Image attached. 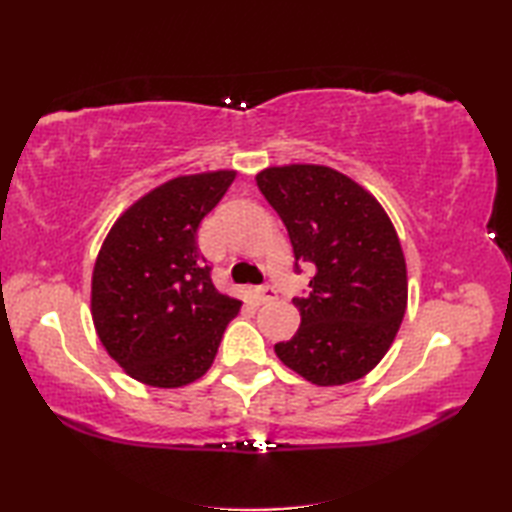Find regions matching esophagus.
Listing matches in <instances>:
<instances>
[{"label": "esophagus", "mask_w": 512, "mask_h": 512, "mask_svg": "<svg viewBox=\"0 0 512 512\" xmlns=\"http://www.w3.org/2000/svg\"><path fill=\"white\" fill-rule=\"evenodd\" d=\"M253 292H255V297H257V301H273V299H277V290H275V286H270V284H264V286H257V288H253Z\"/></svg>", "instance_id": "1"}]
</instances>
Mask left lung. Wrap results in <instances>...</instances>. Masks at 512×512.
<instances>
[{
  "mask_svg": "<svg viewBox=\"0 0 512 512\" xmlns=\"http://www.w3.org/2000/svg\"><path fill=\"white\" fill-rule=\"evenodd\" d=\"M257 187L284 222L295 273L314 270L292 303L301 325L279 361L314 385L363 378L394 343L407 310V266L394 224L363 187L319 165L270 167Z\"/></svg>",
  "mask_w": 512,
  "mask_h": 512,
  "instance_id": "8db88e82",
  "label": "left lung"
}]
</instances>
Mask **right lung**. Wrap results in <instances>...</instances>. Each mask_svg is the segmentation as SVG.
I'll return each instance as SVG.
<instances>
[{"instance_id": "right-lung-1", "label": "right lung", "mask_w": 512, "mask_h": 512, "mask_svg": "<svg viewBox=\"0 0 512 512\" xmlns=\"http://www.w3.org/2000/svg\"><path fill=\"white\" fill-rule=\"evenodd\" d=\"M235 171L169 180L118 217L92 275V319L107 354L151 387L206 374L242 301L213 286L198 228Z\"/></svg>"}]
</instances>
